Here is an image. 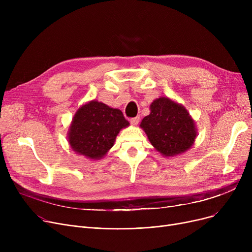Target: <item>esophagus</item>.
<instances>
[{"label":"esophagus","mask_w":252,"mask_h":252,"mask_svg":"<svg viewBox=\"0 0 252 252\" xmlns=\"http://www.w3.org/2000/svg\"><path fill=\"white\" fill-rule=\"evenodd\" d=\"M129 122H130V124L133 125V126H138V124L140 122V117L137 116V117H134V118H130Z\"/></svg>","instance_id":"obj_1"}]
</instances>
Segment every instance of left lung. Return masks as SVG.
I'll use <instances>...</instances> for the list:
<instances>
[{"label":"left lung","instance_id":"8db88e82","mask_svg":"<svg viewBox=\"0 0 252 252\" xmlns=\"http://www.w3.org/2000/svg\"><path fill=\"white\" fill-rule=\"evenodd\" d=\"M140 127L164 157L186 152L197 137L196 125L188 110L168 97L157 98L151 103L150 114L142 119Z\"/></svg>","mask_w":252,"mask_h":252}]
</instances>
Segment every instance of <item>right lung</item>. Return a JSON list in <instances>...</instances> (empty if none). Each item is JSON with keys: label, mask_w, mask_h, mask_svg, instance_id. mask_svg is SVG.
<instances>
[{"label": "right lung", "mask_w": 252, "mask_h": 252, "mask_svg": "<svg viewBox=\"0 0 252 252\" xmlns=\"http://www.w3.org/2000/svg\"><path fill=\"white\" fill-rule=\"evenodd\" d=\"M129 126L123 112L92 100L77 109L68 128L70 148L92 160H100L113 147L116 136Z\"/></svg>", "instance_id": "add662e5"}]
</instances>
